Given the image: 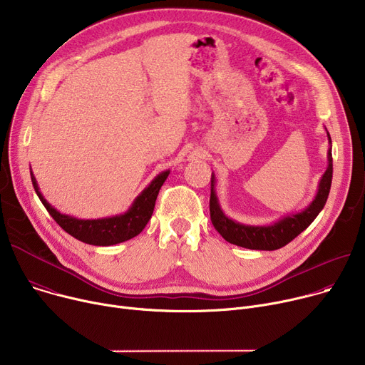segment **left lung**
Segmentation results:
<instances>
[{
  "instance_id": "8db88e82",
  "label": "left lung",
  "mask_w": 365,
  "mask_h": 365,
  "mask_svg": "<svg viewBox=\"0 0 365 365\" xmlns=\"http://www.w3.org/2000/svg\"><path fill=\"white\" fill-rule=\"evenodd\" d=\"M327 140L330 145L327 150V169L319 182L314 200L303 211L284 215L278 221L268 225H249V224L237 222L235 220H231L230 217H227L221 210V205L218 201V196L215 192L217 179H215V175L212 173L211 175V197H210L211 221L215 230L224 237V240H227L231 245L252 249V250H277L288 245L300 233H303V231L314 221L319 212L323 210L327 201L330 185H332V173H334L332 140H330L329 132H327Z\"/></svg>"
}]
</instances>
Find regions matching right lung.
<instances>
[{"instance_id": "1", "label": "right lung", "mask_w": 365, "mask_h": 365, "mask_svg": "<svg viewBox=\"0 0 365 365\" xmlns=\"http://www.w3.org/2000/svg\"><path fill=\"white\" fill-rule=\"evenodd\" d=\"M169 173L170 170H165L157 175L151 180V183L135 197L126 212L97 220H80L67 214H61L43 197L33 172H30V178L33 187H35L39 200L42 201L51 217L67 231L68 235L87 245L113 246L138 236L144 230V227L153 215L158 190L163 186L164 180L168 179Z\"/></svg>"}]
</instances>
